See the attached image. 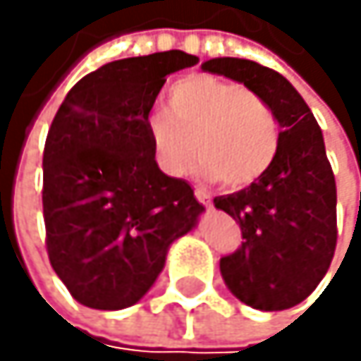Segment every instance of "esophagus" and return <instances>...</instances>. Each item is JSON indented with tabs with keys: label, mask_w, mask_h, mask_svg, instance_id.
<instances>
[{
	"label": "esophagus",
	"mask_w": 361,
	"mask_h": 361,
	"mask_svg": "<svg viewBox=\"0 0 361 361\" xmlns=\"http://www.w3.org/2000/svg\"><path fill=\"white\" fill-rule=\"evenodd\" d=\"M195 197H197V201L203 203L205 207H210V205H212V197L207 195L205 190H201V188H195Z\"/></svg>",
	"instance_id": "obj_1"
}]
</instances>
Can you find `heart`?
<instances>
[{
	"mask_svg": "<svg viewBox=\"0 0 361 361\" xmlns=\"http://www.w3.org/2000/svg\"><path fill=\"white\" fill-rule=\"evenodd\" d=\"M158 166L177 177L199 158L197 173L243 188L262 177L279 149L277 118L269 104L238 82L188 75L166 92V112L147 116Z\"/></svg>",
	"mask_w": 361,
	"mask_h": 361,
	"instance_id": "1",
	"label": "heart"
}]
</instances>
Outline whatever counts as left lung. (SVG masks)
I'll return each mask as SVG.
<instances>
[{
  "label": "left lung",
  "mask_w": 361,
  "mask_h": 361,
  "mask_svg": "<svg viewBox=\"0 0 361 361\" xmlns=\"http://www.w3.org/2000/svg\"><path fill=\"white\" fill-rule=\"evenodd\" d=\"M203 71L225 75L259 94L279 123V149L269 171L233 195L214 199L243 231V245L221 257L235 299L275 312L307 299L325 277L338 240L336 177L323 132L283 75L245 58H214Z\"/></svg>",
  "instance_id": "obj_1"
}]
</instances>
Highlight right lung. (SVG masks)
<instances>
[{"label": "right lung", "mask_w": 361, "mask_h": 361, "mask_svg": "<svg viewBox=\"0 0 361 361\" xmlns=\"http://www.w3.org/2000/svg\"><path fill=\"white\" fill-rule=\"evenodd\" d=\"M197 62L179 49L108 62L68 90L51 121L45 245L56 275L86 307L138 303L173 240L203 212L188 182L158 169L147 134L166 75Z\"/></svg>", "instance_id": "1"}]
</instances>
